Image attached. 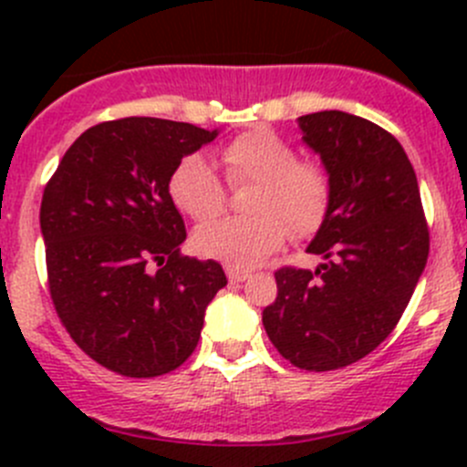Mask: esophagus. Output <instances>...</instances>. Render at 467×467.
Listing matches in <instances>:
<instances>
[{
  "label": "esophagus",
  "instance_id": "1",
  "mask_svg": "<svg viewBox=\"0 0 467 467\" xmlns=\"http://www.w3.org/2000/svg\"><path fill=\"white\" fill-rule=\"evenodd\" d=\"M225 273H228L230 282H244L248 275H251V271H248V268H239V266H234V264H225Z\"/></svg>",
  "mask_w": 467,
  "mask_h": 467
}]
</instances>
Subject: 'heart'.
<instances>
[{"mask_svg": "<svg viewBox=\"0 0 467 467\" xmlns=\"http://www.w3.org/2000/svg\"><path fill=\"white\" fill-rule=\"evenodd\" d=\"M225 178L233 185L255 182L248 196L253 214L230 216L196 230L201 255L234 266L266 260L289 234L307 237L327 216V171L314 160H298L296 149L271 129H253L230 140L221 150ZM173 205L194 221H210L225 207V185L203 155H185L169 178Z\"/></svg>", "mask_w": 467, "mask_h": 467, "instance_id": "heart-1", "label": "heart"}]
</instances>
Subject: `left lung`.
Instances as JSON below:
<instances>
[{"label": "left lung", "mask_w": 467, "mask_h": 467, "mask_svg": "<svg viewBox=\"0 0 467 467\" xmlns=\"http://www.w3.org/2000/svg\"><path fill=\"white\" fill-rule=\"evenodd\" d=\"M298 126L332 187L307 246L325 262L275 271L277 298L262 323L286 361L325 373L364 359L393 332L425 271L430 228L416 171L389 130L341 110L303 115Z\"/></svg>", "instance_id": "8db88e82"}]
</instances>
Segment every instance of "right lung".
Listing matches in <instances>:
<instances>
[{"instance_id": "right-lung-1", "label": "right lung", "mask_w": 467, "mask_h": 467, "mask_svg": "<svg viewBox=\"0 0 467 467\" xmlns=\"http://www.w3.org/2000/svg\"><path fill=\"white\" fill-rule=\"evenodd\" d=\"M214 138L155 117L103 121L47 182L40 228L56 314L112 373L158 378L185 364L228 285L219 262L182 255L185 221L169 196L176 164Z\"/></svg>"}]
</instances>
